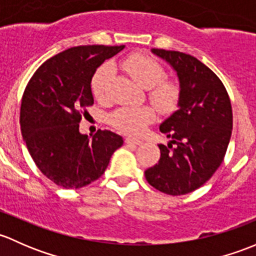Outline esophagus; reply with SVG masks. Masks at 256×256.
Masks as SVG:
<instances>
[{"label": "esophagus", "mask_w": 256, "mask_h": 256, "mask_svg": "<svg viewBox=\"0 0 256 256\" xmlns=\"http://www.w3.org/2000/svg\"><path fill=\"white\" fill-rule=\"evenodd\" d=\"M143 142L140 140V139H136V138H132V136H128V138H126V144H133V146H139V144H142Z\"/></svg>", "instance_id": "obj_1"}]
</instances>
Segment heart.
Listing matches in <instances>:
<instances>
[{
    "instance_id": "heart-1",
    "label": "heart",
    "mask_w": 256,
    "mask_h": 256,
    "mask_svg": "<svg viewBox=\"0 0 256 256\" xmlns=\"http://www.w3.org/2000/svg\"><path fill=\"white\" fill-rule=\"evenodd\" d=\"M122 68L136 84L148 88L149 100L162 112H171L180 101L181 88L176 80L164 78L162 65L149 55L134 52L122 62ZM113 74L112 64H104L96 70L91 80L94 96L100 101L108 97V85ZM156 113L152 106H120L110 116V122L117 130L129 136H139L154 122Z\"/></svg>"
}]
</instances>
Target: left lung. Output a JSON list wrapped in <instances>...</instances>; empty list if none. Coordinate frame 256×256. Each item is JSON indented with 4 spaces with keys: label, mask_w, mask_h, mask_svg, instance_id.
<instances>
[{
    "label": "left lung",
    "mask_w": 256,
    "mask_h": 256,
    "mask_svg": "<svg viewBox=\"0 0 256 256\" xmlns=\"http://www.w3.org/2000/svg\"><path fill=\"white\" fill-rule=\"evenodd\" d=\"M152 52L178 72L181 94L178 110L160 124L171 142L160 144L159 162L144 174L154 188L180 196L206 184L222 164L233 128L230 98L220 78L194 56Z\"/></svg>",
    "instance_id": "1"
}]
</instances>
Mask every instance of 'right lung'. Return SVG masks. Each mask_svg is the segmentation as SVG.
Instances as JSON below:
<instances>
[{"instance_id":"1","label":"right lung","mask_w":256,"mask_h":256,"mask_svg":"<svg viewBox=\"0 0 256 256\" xmlns=\"http://www.w3.org/2000/svg\"><path fill=\"white\" fill-rule=\"evenodd\" d=\"M124 46H80L50 58L30 78L20 104L23 139L42 174L64 188H81L101 178L122 136L100 129L92 139L78 132L94 104L91 80Z\"/></svg>"}]
</instances>
